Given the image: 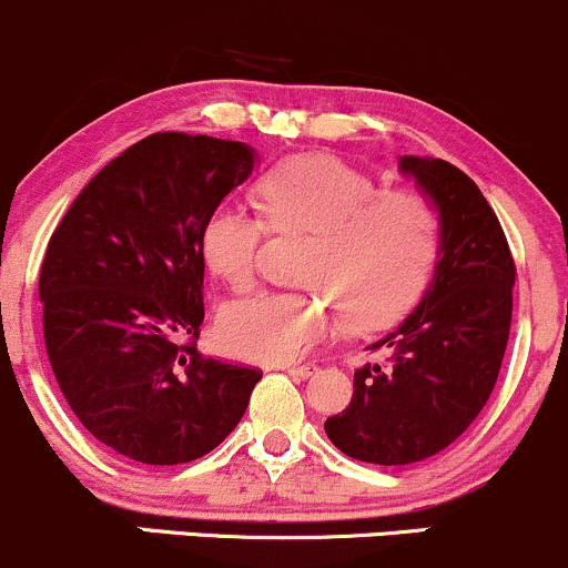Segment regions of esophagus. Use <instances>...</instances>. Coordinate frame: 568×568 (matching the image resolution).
I'll return each instance as SVG.
<instances>
[{"instance_id":"34e87169","label":"esophagus","mask_w":568,"mask_h":568,"mask_svg":"<svg viewBox=\"0 0 568 568\" xmlns=\"http://www.w3.org/2000/svg\"><path fill=\"white\" fill-rule=\"evenodd\" d=\"M285 371V374H291L293 379H306V376H312L317 371V366H312V363H306V366H280Z\"/></svg>"}]
</instances>
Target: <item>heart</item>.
<instances>
[{"mask_svg":"<svg viewBox=\"0 0 568 568\" xmlns=\"http://www.w3.org/2000/svg\"><path fill=\"white\" fill-rule=\"evenodd\" d=\"M257 213L221 205L202 224V258L234 293L256 285L266 226L277 234L312 232L310 283L321 293H262L219 315L216 342L240 361L285 366L336 328L333 296L355 328L395 321L414 304L433 272L440 219L427 194L379 186L361 168L325 154L272 165L256 181Z\"/></svg>","mask_w":568,"mask_h":568,"instance_id":"obj_1","label":"heart"}]
</instances>
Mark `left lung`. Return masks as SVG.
Segmentation results:
<instances>
[{"instance_id": "1", "label": "left lung", "mask_w": 568, "mask_h": 568, "mask_svg": "<svg viewBox=\"0 0 568 568\" xmlns=\"http://www.w3.org/2000/svg\"><path fill=\"white\" fill-rule=\"evenodd\" d=\"M433 197L440 258L419 306L371 344L382 361L355 371V393L325 435L352 459L414 465L473 425L497 384L513 321L515 262L497 213L446 160L400 158Z\"/></svg>"}]
</instances>
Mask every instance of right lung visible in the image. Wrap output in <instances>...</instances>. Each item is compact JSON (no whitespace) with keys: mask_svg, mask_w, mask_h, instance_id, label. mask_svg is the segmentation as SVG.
I'll return each mask as SVG.
<instances>
[{"mask_svg":"<svg viewBox=\"0 0 568 568\" xmlns=\"http://www.w3.org/2000/svg\"><path fill=\"white\" fill-rule=\"evenodd\" d=\"M253 149L152 133L71 202L39 272L55 382L82 427L141 465H184L243 419L262 371L202 357V224Z\"/></svg>","mask_w":568,"mask_h":568,"instance_id":"add662e5","label":"right lung"}]
</instances>
